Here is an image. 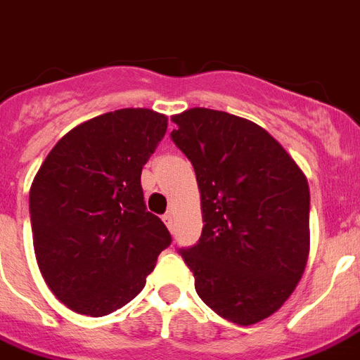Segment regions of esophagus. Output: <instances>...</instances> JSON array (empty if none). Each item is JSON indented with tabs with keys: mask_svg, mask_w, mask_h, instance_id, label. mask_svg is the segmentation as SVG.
Wrapping results in <instances>:
<instances>
[{
	"mask_svg": "<svg viewBox=\"0 0 360 360\" xmlns=\"http://www.w3.org/2000/svg\"><path fill=\"white\" fill-rule=\"evenodd\" d=\"M162 221L168 226V229H172V226H174V216H172V212H166V214L162 216Z\"/></svg>",
	"mask_w": 360,
	"mask_h": 360,
	"instance_id": "esophagus-1",
	"label": "esophagus"
}]
</instances>
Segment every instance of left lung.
<instances>
[{"label": "left lung", "instance_id": "left-lung-1", "mask_svg": "<svg viewBox=\"0 0 360 360\" xmlns=\"http://www.w3.org/2000/svg\"><path fill=\"white\" fill-rule=\"evenodd\" d=\"M172 122L175 146L194 166L205 221L181 257L205 305L227 322L253 326L281 309L305 271L307 177L251 120L194 107Z\"/></svg>", "mask_w": 360, "mask_h": 360}]
</instances>
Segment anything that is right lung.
<instances>
[{
  "label": "right lung",
  "instance_id": "obj_1",
  "mask_svg": "<svg viewBox=\"0 0 360 360\" xmlns=\"http://www.w3.org/2000/svg\"><path fill=\"white\" fill-rule=\"evenodd\" d=\"M166 127L168 118L151 109L105 112L64 134L34 175L29 212L38 268L77 314L105 316L129 303L170 246L140 185Z\"/></svg>",
  "mask_w": 360,
  "mask_h": 360
}]
</instances>
